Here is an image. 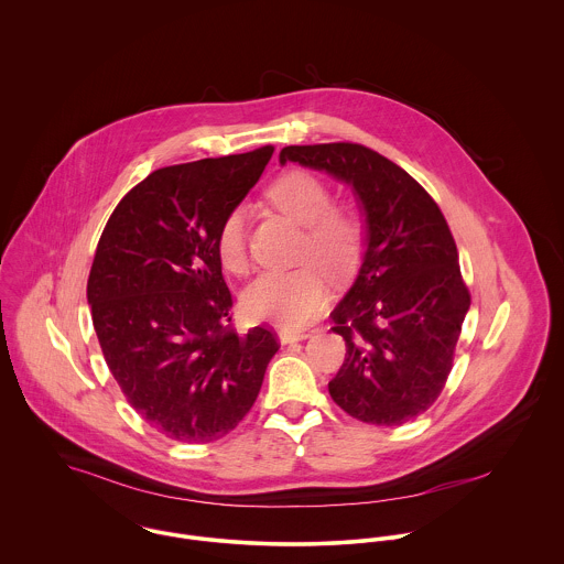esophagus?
Instances as JSON below:
<instances>
[{
    "label": "esophagus",
    "instance_id": "34e87169",
    "mask_svg": "<svg viewBox=\"0 0 564 564\" xmlns=\"http://www.w3.org/2000/svg\"><path fill=\"white\" fill-rule=\"evenodd\" d=\"M280 336V343L286 345V343H295V340H306L311 336V332H300V329H289V327H282L278 332Z\"/></svg>",
    "mask_w": 564,
    "mask_h": 564
}]
</instances>
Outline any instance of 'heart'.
I'll return each mask as SVG.
<instances>
[{"label":"heart","instance_id":"1","mask_svg":"<svg viewBox=\"0 0 564 564\" xmlns=\"http://www.w3.org/2000/svg\"><path fill=\"white\" fill-rule=\"evenodd\" d=\"M267 197L300 226H306L304 258H313L334 275H347L365 241V221L354 208L329 206L327 184L308 171H286L271 182ZM217 253L228 271L241 273L245 253V208H232L217 230ZM329 297L327 278L317 264L291 271H264L242 293V311L249 319L297 329L317 317Z\"/></svg>","mask_w":564,"mask_h":564}]
</instances>
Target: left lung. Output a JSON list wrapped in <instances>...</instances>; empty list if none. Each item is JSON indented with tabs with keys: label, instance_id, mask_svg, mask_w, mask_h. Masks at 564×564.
Segmentation results:
<instances>
[{
	"label": "left lung",
	"instance_id": "left-lung-1",
	"mask_svg": "<svg viewBox=\"0 0 564 564\" xmlns=\"http://www.w3.org/2000/svg\"><path fill=\"white\" fill-rule=\"evenodd\" d=\"M280 162L329 173L360 204L362 264L329 315L347 358L327 389L358 421L402 425L441 395L471 306L449 226L414 177L365 145H289Z\"/></svg>",
	"mask_w": 564,
	"mask_h": 564
}]
</instances>
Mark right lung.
<instances>
[{
    "label": "right lung",
    "instance_id": "1",
    "mask_svg": "<svg viewBox=\"0 0 564 564\" xmlns=\"http://www.w3.org/2000/svg\"><path fill=\"white\" fill-rule=\"evenodd\" d=\"M273 148L164 166L137 184L97 242L86 300L106 365L166 438L210 443L256 402L278 340L232 329L217 230Z\"/></svg>",
    "mask_w": 564,
    "mask_h": 564
}]
</instances>
